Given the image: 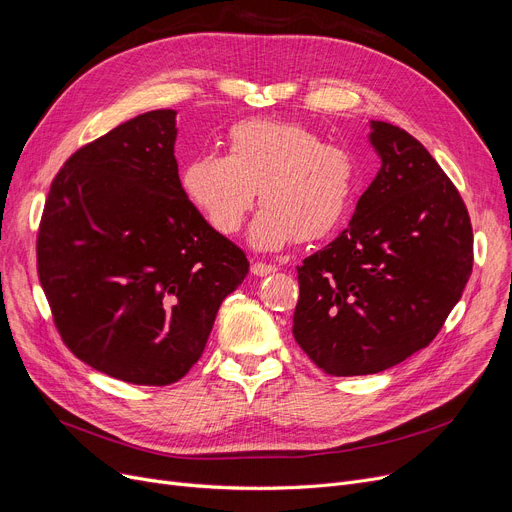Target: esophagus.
<instances>
[{"label":"esophagus","instance_id":"1","mask_svg":"<svg viewBox=\"0 0 512 512\" xmlns=\"http://www.w3.org/2000/svg\"><path fill=\"white\" fill-rule=\"evenodd\" d=\"M278 270L276 265H270V263H261V261H255L251 265V274L253 276H267V274H274Z\"/></svg>","mask_w":512,"mask_h":512}]
</instances>
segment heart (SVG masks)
Instances as JSON below:
<instances>
[{
    "label": "heart",
    "instance_id": "heart-1",
    "mask_svg": "<svg viewBox=\"0 0 512 512\" xmlns=\"http://www.w3.org/2000/svg\"><path fill=\"white\" fill-rule=\"evenodd\" d=\"M359 182L353 155L326 145L311 128L251 118L230 126L224 153H199L180 170L186 199L224 236L240 230L257 188L263 209L253 222L257 249L330 236L351 209Z\"/></svg>",
    "mask_w": 512,
    "mask_h": 512
}]
</instances>
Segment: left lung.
<instances>
[{"label": "left lung", "instance_id": "left-lung-1", "mask_svg": "<svg viewBox=\"0 0 512 512\" xmlns=\"http://www.w3.org/2000/svg\"><path fill=\"white\" fill-rule=\"evenodd\" d=\"M382 168L355 215L299 267L294 340L328 375H369L421 351L473 272L467 205L407 130L371 122Z\"/></svg>", "mask_w": 512, "mask_h": 512}]
</instances>
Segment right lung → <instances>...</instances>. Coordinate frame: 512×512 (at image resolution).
Masks as SVG:
<instances>
[{"label":"right lung","mask_w":512,"mask_h":512,"mask_svg":"<svg viewBox=\"0 0 512 512\" xmlns=\"http://www.w3.org/2000/svg\"><path fill=\"white\" fill-rule=\"evenodd\" d=\"M176 112L132 118L74 151L47 193L37 274L68 351L110 378L168 386L207 344L247 255L186 199Z\"/></svg>","instance_id":"add662e5"}]
</instances>
